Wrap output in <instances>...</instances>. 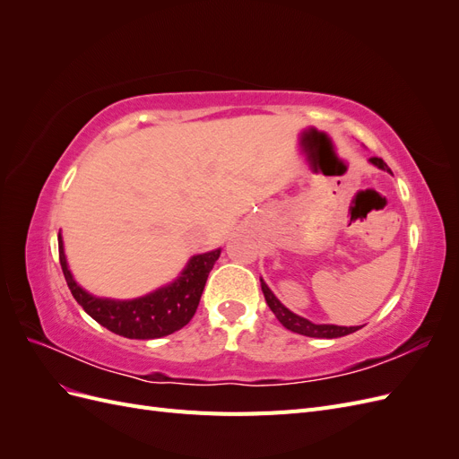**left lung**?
I'll return each instance as SVG.
<instances>
[{"instance_id":"1","label":"left lung","mask_w":459,"mask_h":459,"mask_svg":"<svg viewBox=\"0 0 459 459\" xmlns=\"http://www.w3.org/2000/svg\"><path fill=\"white\" fill-rule=\"evenodd\" d=\"M369 162L373 166H377L379 170H385L388 174H393L391 169L383 162V159L379 157H371ZM260 285H262V293H264V299H266L270 310L275 314V317L280 319V324L293 331V333H299V335H304V337H316V339H337V337H344V335H351V333L362 329V325H352V327H344V325H333V324H314L310 322V319L302 317L295 312H290L285 304H281V300L277 299L272 289L266 285V281L262 280L260 277Z\"/></svg>"}]
</instances>
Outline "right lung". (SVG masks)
Wrapping results in <instances>:
<instances>
[{"label":"right lung","instance_id":"add662e5","mask_svg":"<svg viewBox=\"0 0 459 459\" xmlns=\"http://www.w3.org/2000/svg\"><path fill=\"white\" fill-rule=\"evenodd\" d=\"M220 253L221 248H216V251L191 256L174 281L143 297L130 300L103 299L88 293L76 283L68 268L59 233V260L73 297L97 324L126 339H160L187 325L197 312L206 277L214 268Z\"/></svg>","mask_w":459,"mask_h":459}]
</instances>
